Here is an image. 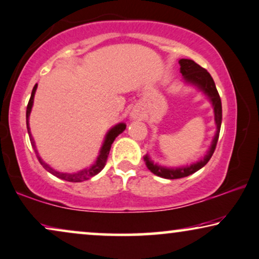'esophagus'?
Wrapping results in <instances>:
<instances>
[{
	"label": "esophagus",
	"mask_w": 259,
	"mask_h": 259,
	"mask_svg": "<svg viewBox=\"0 0 259 259\" xmlns=\"http://www.w3.org/2000/svg\"><path fill=\"white\" fill-rule=\"evenodd\" d=\"M130 118L136 120V119H142L143 118V112L140 109H133V111L130 112Z\"/></svg>",
	"instance_id": "obj_1"
}]
</instances>
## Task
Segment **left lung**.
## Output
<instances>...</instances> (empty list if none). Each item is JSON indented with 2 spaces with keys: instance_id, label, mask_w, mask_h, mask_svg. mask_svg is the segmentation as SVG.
Listing matches in <instances>:
<instances>
[{
  "instance_id": "8db88e82",
  "label": "left lung",
  "mask_w": 259,
  "mask_h": 259,
  "mask_svg": "<svg viewBox=\"0 0 259 259\" xmlns=\"http://www.w3.org/2000/svg\"><path fill=\"white\" fill-rule=\"evenodd\" d=\"M180 64V73L182 74V80L185 84H188L191 86H194L199 91H201L213 106V112H214V122L217 126L215 135L213 137L211 146H209L208 150L206 151L205 156L200 158L199 161L194 162V163L181 165V167H165V165H161L154 162L149 157V155H144L143 160L146 162L147 168L151 173H154L157 177L163 179H169V180H174V179H181L186 178L188 175H192L195 171L201 169L204 165L209 161L212 157L213 153H214L217 142L219 139L220 126H222V119H223V110H222V101H220L219 94L217 91L214 80L211 77L205 68L199 66L198 64L191 59H180L179 60Z\"/></svg>"
}]
</instances>
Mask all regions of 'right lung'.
<instances>
[{
	"label": "right lung",
	"instance_id": "right-lung-1",
	"mask_svg": "<svg viewBox=\"0 0 259 259\" xmlns=\"http://www.w3.org/2000/svg\"><path fill=\"white\" fill-rule=\"evenodd\" d=\"M36 89H37V84H35V86H34V88H33L32 96H30L28 105H27L26 122H27V130H28V134H29L30 143H32V147L34 148V150H35L36 157H37V160H39V162L41 163V165H42V167L47 171H50L51 174H53L54 177L59 178V179H61V180L68 181V182H81V181L89 180L90 178L95 177V175H97L98 173H101L103 168L105 167V163H106V160H108L110 149H111V144L113 143V141L116 140V137L118 136L119 134H122L124 130H125L126 124L125 123L116 124V125H113L111 129H110L109 132L106 133L104 142H103L102 147H101V150H99V155L97 156V158H96V162L92 165H90V167H86V168H84V169H80V170H78V171H72V173H65V171L55 170L54 168H52L50 164H47L46 162H45L42 158L40 157V155H39V153H37V150H36L35 142H34L33 137H32V134H30V132H29V130H30V127H29V116H30V111H32V108H33L34 96H35Z\"/></svg>",
	"mask_w": 259,
	"mask_h": 259
}]
</instances>
